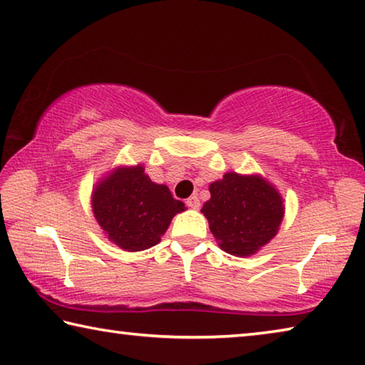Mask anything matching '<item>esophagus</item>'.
<instances>
[{
  "label": "esophagus",
  "instance_id": "1",
  "mask_svg": "<svg viewBox=\"0 0 365 365\" xmlns=\"http://www.w3.org/2000/svg\"><path fill=\"white\" fill-rule=\"evenodd\" d=\"M187 206L191 209H200V200H197V196H190L187 200Z\"/></svg>",
  "mask_w": 365,
  "mask_h": 365
}]
</instances>
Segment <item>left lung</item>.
Listing matches in <instances>:
<instances>
[{"label":"left lung","instance_id":"8db88e82","mask_svg":"<svg viewBox=\"0 0 365 365\" xmlns=\"http://www.w3.org/2000/svg\"><path fill=\"white\" fill-rule=\"evenodd\" d=\"M209 191L211 197L201 212L222 251L248 257L279 233L285 205L279 190L262 175L227 172L209 185Z\"/></svg>","mask_w":365,"mask_h":365}]
</instances>
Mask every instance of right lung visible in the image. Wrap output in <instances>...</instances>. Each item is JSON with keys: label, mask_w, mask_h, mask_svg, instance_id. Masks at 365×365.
Returning <instances> with one entry per match:
<instances>
[{"label": "right lung", "mask_w": 365, "mask_h": 365, "mask_svg": "<svg viewBox=\"0 0 365 365\" xmlns=\"http://www.w3.org/2000/svg\"><path fill=\"white\" fill-rule=\"evenodd\" d=\"M91 209L109 242L135 252L158 245L174 215L187 207L165 185L151 182L143 165L137 164L119 165L98 180Z\"/></svg>", "instance_id": "1"}]
</instances>
